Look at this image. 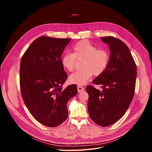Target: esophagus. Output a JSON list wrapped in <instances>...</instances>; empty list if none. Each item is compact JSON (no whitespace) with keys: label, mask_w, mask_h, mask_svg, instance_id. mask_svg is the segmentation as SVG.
Returning a JSON list of instances; mask_svg holds the SVG:
<instances>
[{"label":"esophagus","mask_w":152,"mask_h":152,"mask_svg":"<svg viewBox=\"0 0 152 152\" xmlns=\"http://www.w3.org/2000/svg\"><path fill=\"white\" fill-rule=\"evenodd\" d=\"M85 90V88L83 87V86H80V85H78L77 86V91L78 93H80L82 91H83Z\"/></svg>","instance_id":"1"}]
</instances>
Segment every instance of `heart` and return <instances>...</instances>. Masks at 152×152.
<instances>
[{
  "label": "heart",
  "instance_id": "heart-1",
  "mask_svg": "<svg viewBox=\"0 0 152 152\" xmlns=\"http://www.w3.org/2000/svg\"><path fill=\"white\" fill-rule=\"evenodd\" d=\"M83 59L82 67L83 69L72 74L69 77L71 83L83 85L87 83L93 75L99 76L103 73L110 62V55L104 49L97 48L86 40L77 42L73 48V52L64 54L61 58L63 67L69 72L75 69L76 59Z\"/></svg>",
  "mask_w": 152,
  "mask_h": 152
}]
</instances>
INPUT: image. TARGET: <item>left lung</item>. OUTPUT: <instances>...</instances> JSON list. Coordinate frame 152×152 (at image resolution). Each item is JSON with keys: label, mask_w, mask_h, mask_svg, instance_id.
I'll use <instances>...</instances> for the list:
<instances>
[{"label": "left lung", "mask_w": 152, "mask_h": 152, "mask_svg": "<svg viewBox=\"0 0 152 152\" xmlns=\"http://www.w3.org/2000/svg\"><path fill=\"white\" fill-rule=\"evenodd\" d=\"M109 46L110 62L106 70L93 83L102 85L100 91L91 85L86 88L90 118L100 126H109L125 114L135 93L137 67L127 46L113 37H102Z\"/></svg>", "instance_id": "left-lung-1"}]
</instances>
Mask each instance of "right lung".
<instances>
[{"mask_svg": "<svg viewBox=\"0 0 152 152\" xmlns=\"http://www.w3.org/2000/svg\"><path fill=\"white\" fill-rule=\"evenodd\" d=\"M71 39L41 36L21 58L20 85L23 100L32 115L48 127H56L68 117L67 103L77 94V86H61L67 75L61 55Z\"/></svg>", "mask_w": 152, "mask_h": 152, "instance_id": "obj_1", "label": "right lung"}]
</instances>
